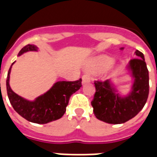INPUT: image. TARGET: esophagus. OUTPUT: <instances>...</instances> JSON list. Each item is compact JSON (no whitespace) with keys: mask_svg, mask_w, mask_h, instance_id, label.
<instances>
[{"mask_svg":"<svg viewBox=\"0 0 157 157\" xmlns=\"http://www.w3.org/2000/svg\"><path fill=\"white\" fill-rule=\"evenodd\" d=\"M89 82H90V75H87V74L82 75V84H85V83H87Z\"/></svg>","mask_w":157,"mask_h":157,"instance_id":"1","label":"esophagus"}]
</instances>
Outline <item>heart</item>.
<instances>
[{
  "mask_svg": "<svg viewBox=\"0 0 157 157\" xmlns=\"http://www.w3.org/2000/svg\"><path fill=\"white\" fill-rule=\"evenodd\" d=\"M113 62H114V59L110 56L103 55L94 60L93 64H92V69L97 71H105L113 64Z\"/></svg>",
  "mask_w": 157,
  "mask_h": 157,
  "instance_id": "heart-1",
  "label": "heart"
}]
</instances>
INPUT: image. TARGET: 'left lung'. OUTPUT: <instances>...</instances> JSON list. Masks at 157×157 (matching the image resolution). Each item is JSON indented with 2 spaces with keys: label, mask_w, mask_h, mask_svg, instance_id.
I'll list each match as a JSON object with an SVG mask.
<instances>
[{
  "label": "left lung",
  "mask_w": 157,
  "mask_h": 157,
  "mask_svg": "<svg viewBox=\"0 0 157 157\" xmlns=\"http://www.w3.org/2000/svg\"><path fill=\"white\" fill-rule=\"evenodd\" d=\"M135 54L137 58L132 59L128 64L134 84L128 96L119 95L109 80L94 82L96 92L92 106L99 120L113 124H123L137 115L144 108L149 95V72L144 55L139 50Z\"/></svg>",
  "instance_id": "8db88e82"
}]
</instances>
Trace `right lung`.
Wrapping results in <instances>:
<instances>
[{"instance_id":"1","label":"right lung","mask_w":157,"mask_h":157,"mask_svg":"<svg viewBox=\"0 0 157 157\" xmlns=\"http://www.w3.org/2000/svg\"><path fill=\"white\" fill-rule=\"evenodd\" d=\"M35 50H37L36 46L28 44L20 50L18 55ZM11 69L12 66L9 69L6 77V91L9 101L19 115L32 123L47 124L61 118L65 113L71 96L82 86V79L75 82H58L46 93L31 102L22 98L11 89L9 85Z\"/></svg>"}]
</instances>
